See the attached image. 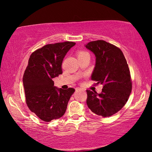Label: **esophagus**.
Masks as SVG:
<instances>
[{"label":"esophagus","instance_id":"34e87169","mask_svg":"<svg viewBox=\"0 0 152 152\" xmlns=\"http://www.w3.org/2000/svg\"><path fill=\"white\" fill-rule=\"evenodd\" d=\"M81 89L80 88H76V91H79V90H80Z\"/></svg>","mask_w":152,"mask_h":152}]
</instances>
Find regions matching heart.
<instances>
[{
  "instance_id": "heart-1",
  "label": "heart",
  "mask_w": 152,
  "mask_h": 152,
  "mask_svg": "<svg viewBox=\"0 0 152 152\" xmlns=\"http://www.w3.org/2000/svg\"><path fill=\"white\" fill-rule=\"evenodd\" d=\"M86 54H89V53L88 52H86V51H80V52L78 53V56H82V55H86Z\"/></svg>"
}]
</instances>
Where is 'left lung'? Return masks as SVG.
<instances>
[{"label":"left lung","mask_w":152,"mask_h":152,"mask_svg":"<svg viewBox=\"0 0 152 152\" xmlns=\"http://www.w3.org/2000/svg\"><path fill=\"white\" fill-rule=\"evenodd\" d=\"M86 47L96 57L91 80L103 85L101 93L87 90V104L96 115L109 117L124 107L131 93L127 61L119 48L104 40L89 42Z\"/></svg>","instance_id":"8db88e82"}]
</instances>
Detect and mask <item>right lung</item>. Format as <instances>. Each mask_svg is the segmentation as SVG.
I'll list each match as a JSON object with an SVG mask.
<instances>
[{"label": "right lung", "mask_w": 152, "mask_h": 152, "mask_svg": "<svg viewBox=\"0 0 152 152\" xmlns=\"http://www.w3.org/2000/svg\"><path fill=\"white\" fill-rule=\"evenodd\" d=\"M76 44L64 42L47 44L32 53L23 77L25 101L30 110L46 122L64 114L75 89H58L53 78L63 73V60Z\"/></svg>", "instance_id": "obj_1"}]
</instances>
